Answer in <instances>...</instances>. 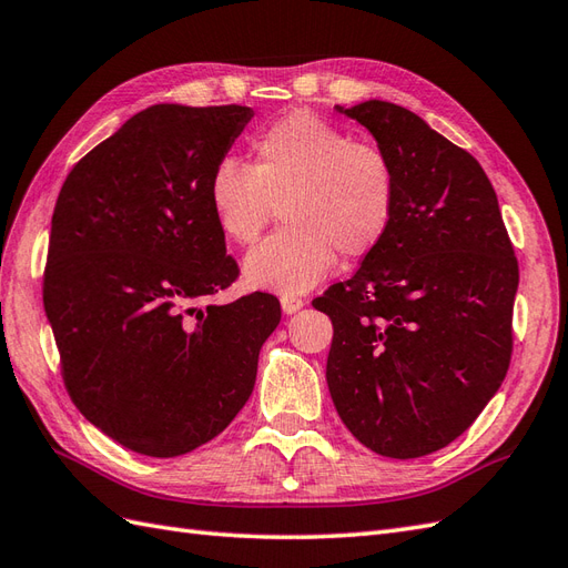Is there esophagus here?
Returning a JSON list of instances; mask_svg holds the SVG:
<instances>
[{
    "label": "esophagus",
    "instance_id": "esophagus-1",
    "mask_svg": "<svg viewBox=\"0 0 568 568\" xmlns=\"http://www.w3.org/2000/svg\"><path fill=\"white\" fill-rule=\"evenodd\" d=\"M281 307H283L285 314H295V312H300L304 307V300L297 297V295H283L281 297Z\"/></svg>",
    "mask_w": 568,
    "mask_h": 568
}]
</instances>
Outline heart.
<instances>
[{
    "instance_id": "b5f03b06",
    "label": "heart",
    "mask_w": 568,
    "mask_h": 568,
    "mask_svg": "<svg viewBox=\"0 0 568 568\" xmlns=\"http://www.w3.org/2000/svg\"><path fill=\"white\" fill-rule=\"evenodd\" d=\"M252 165L225 155L209 178L217 230L254 244L281 206V227L244 261L250 285L300 295L324 281L341 254H372L394 223L398 172L376 143L310 110H293L254 134Z\"/></svg>"
}]
</instances>
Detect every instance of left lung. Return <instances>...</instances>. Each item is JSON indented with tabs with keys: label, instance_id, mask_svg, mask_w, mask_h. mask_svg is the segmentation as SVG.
<instances>
[{
	"label": "left lung",
	"instance_id": "left-lung-1",
	"mask_svg": "<svg viewBox=\"0 0 568 568\" xmlns=\"http://www.w3.org/2000/svg\"><path fill=\"white\" fill-rule=\"evenodd\" d=\"M398 172L396 215L351 281L312 304L331 316L326 382L343 425L386 458L434 454L497 394L514 351L518 261L483 165L384 100L338 108Z\"/></svg>",
	"mask_w": 568,
	"mask_h": 568
}]
</instances>
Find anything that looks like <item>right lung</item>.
<instances>
[{"label":"right lung","instance_id":"right-lung-1","mask_svg":"<svg viewBox=\"0 0 568 568\" xmlns=\"http://www.w3.org/2000/svg\"><path fill=\"white\" fill-rule=\"evenodd\" d=\"M252 118L244 105L141 110L57 196L42 300L62 379L91 425L143 456L174 458L221 434L281 322L268 293L199 307L240 275L209 178Z\"/></svg>","mask_w":568,"mask_h":568}]
</instances>
